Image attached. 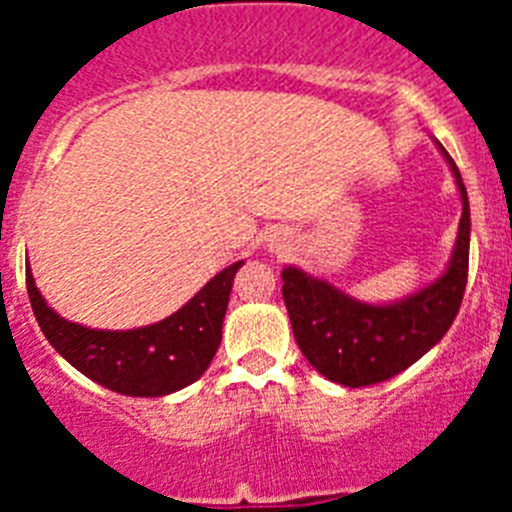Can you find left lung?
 I'll return each mask as SVG.
<instances>
[{"label": "left lung", "mask_w": 512, "mask_h": 512, "mask_svg": "<svg viewBox=\"0 0 512 512\" xmlns=\"http://www.w3.org/2000/svg\"><path fill=\"white\" fill-rule=\"evenodd\" d=\"M436 146L454 174L461 220L449 264L431 284L400 300L366 302L300 266L282 269V295L297 346L330 382L366 387L405 372L446 336L459 312L469 271V197L454 158L441 143Z\"/></svg>", "instance_id": "1"}]
</instances>
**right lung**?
I'll return each mask as SVG.
<instances>
[{"instance_id": "obj_1", "label": "right lung", "mask_w": 512, "mask_h": 512, "mask_svg": "<svg viewBox=\"0 0 512 512\" xmlns=\"http://www.w3.org/2000/svg\"><path fill=\"white\" fill-rule=\"evenodd\" d=\"M243 261L225 266L169 318L130 330H99L61 318L27 264V295L43 336L74 369L117 395L164 397L202 377L223 338L233 279Z\"/></svg>"}]
</instances>
